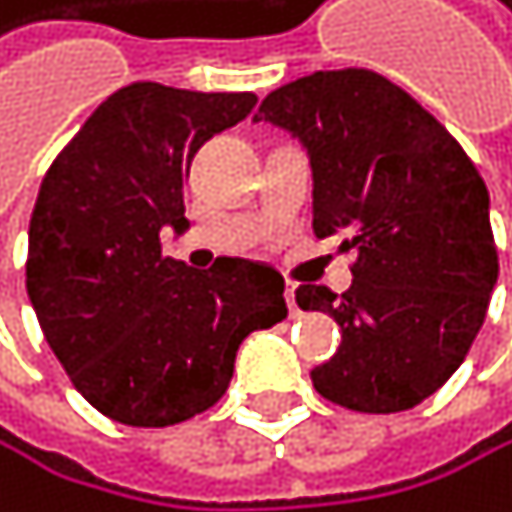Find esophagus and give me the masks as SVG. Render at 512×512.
Here are the masks:
<instances>
[{
	"label": "esophagus",
	"mask_w": 512,
	"mask_h": 512,
	"mask_svg": "<svg viewBox=\"0 0 512 512\" xmlns=\"http://www.w3.org/2000/svg\"><path fill=\"white\" fill-rule=\"evenodd\" d=\"M286 305H289V314H292V318H299V305H295V286H292V283L286 286Z\"/></svg>",
	"instance_id": "34e87169"
}]
</instances>
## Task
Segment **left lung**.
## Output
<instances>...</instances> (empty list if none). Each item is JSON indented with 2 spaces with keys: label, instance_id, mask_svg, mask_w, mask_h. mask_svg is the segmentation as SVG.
Returning a JSON list of instances; mask_svg holds the SVG:
<instances>
[{
  "label": "left lung",
  "instance_id": "left-lung-1",
  "mask_svg": "<svg viewBox=\"0 0 512 512\" xmlns=\"http://www.w3.org/2000/svg\"><path fill=\"white\" fill-rule=\"evenodd\" d=\"M292 131L314 176V235L352 251L336 299L302 283V311H324L343 343L311 371L324 400L403 412L463 365L497 283L488 188L431 112L368 68L314 71L264 97L254 122Z\"/></svg>",
  "mask_w": 512,
  "mask_h": 512
}]
</instances>
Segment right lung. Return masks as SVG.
Returning a JSON list of instances; mask_svg holds the SVG:
<instances>
[{"label":"right lung","mask_w":512,"mask_h":512,"mask_svg":"<svg viewBox=\"0 0 512 512\" xmlns=\"http://www.w3.org/2000/svg\"><path fill=\"white\" fill-rule=\"evenodd\" d=\"M258 97L135 81L106 97L46 169L27 229V295L56 359L112 422L166 428L226 393L235 352L286 318L270 264L217 258L210 273L163 254L182 232L198 147Z\"/></svg>","instance_id":"right-lung-1"}]
</instances>
